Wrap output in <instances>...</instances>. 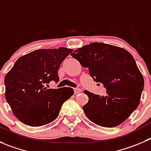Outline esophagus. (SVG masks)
<instances>
[{"instance_id":"obj_1","label":"esophagus","mask_w":151,"mask_h":151,"mask_svg":"<svg viewBox=\"0 0 151 151\" xmlns=\"http://www.w3.org/2000/svg\"><path fill=\"white\" fill-rule=\"evenodd\" d=\"M82 92V90L80 88H75L74 89V93L75 94H78V93H81Z\"/></svg>"}]
</instances>
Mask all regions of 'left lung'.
I'll return each mask as SVG.
<instances>
[{
    "label": "left lung",
    "instance_id": "1",
    "mask_svg": "<svg viewBox=\"0 0 151 151\" xmlns=\"http://www.w3.org/2000/svg\"><path fill=\"white\" fill-rule=\"evenodd\" d=\"M71 55L107 90L105 96L84 90L89 98L83 107L87 117L106 127L125 121L137 108L144 89V78L131 54L121 47L95 42L75 50Z\"/></svg>",
    "mask_w": 151,
    "mask_h": 151
}]
</instances>
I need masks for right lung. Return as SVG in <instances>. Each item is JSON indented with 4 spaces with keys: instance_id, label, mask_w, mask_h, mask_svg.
<instances>
[{
    "instance_id": "add662e5",
    "label": "right lung",
    "mask_w": 151,
    "mask_h": 151,
    "mask_svg": "<svg viewBox=\"0 0 151 151\" xmlns=\"http://www.w3.org/2000/svg\"><path fill=\"white\" fill-rule=\"evenodd\" d=\"M71 49H41L21 56L6 75V99L19 121L32 127L52 122L63 103L74 92L70 87L47 89L51 81L58 82L61 62Z\"/></svg>"
}]
</instances>
